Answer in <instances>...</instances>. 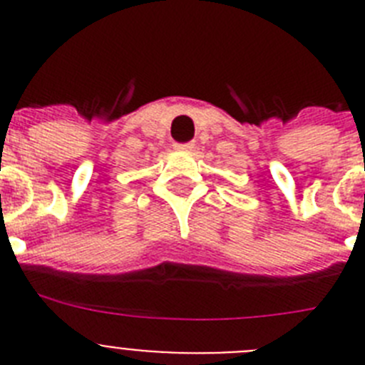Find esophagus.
Returning <instances> with one entry per match:
<instances>
[{
	"instance_id": "obj_1",
	"label": "esophagus",
	"mask_w": 365,
	"mask_h": 365,
	"mask_svg": "<svg viewBox=\"0 0 365 365\" xmlns=\"http://www.w3.org/2000/svg\"><path fill=\"white\" fill-rule=\"evenodd\" d=\"M193 146H195V144H193V143H186V144H175V148H177V150H180V151H192V150H193Z\"/></svg>"
}]
</instances>
